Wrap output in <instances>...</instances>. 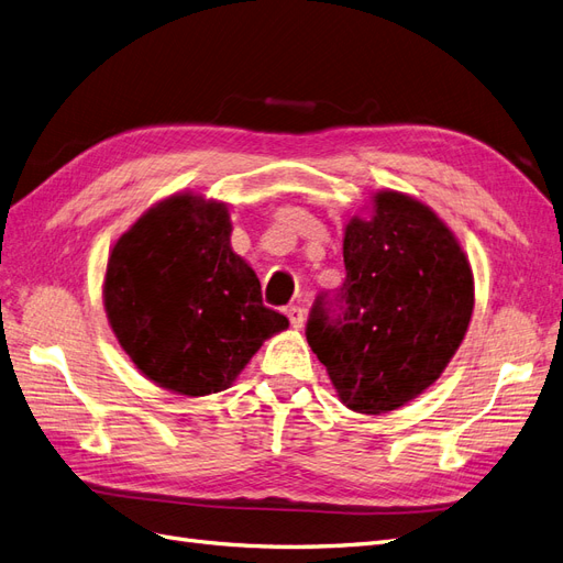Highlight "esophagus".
<instances>
[{"label":"esophagus","mask_w":563,"mask_h":563,"mask_svg":"<svg viewBox=\"0 0 563 563\" xmlns=\"http://www.w3.org/2000/svg\"><path fill=\"white\" fill-rule=\"evenodd\" d=\"M286 317H288V321H291L294 329H302L305 327V312H302L300 305H288Z\"/></svg>","instance_id":"34e87169"}]
</instances>
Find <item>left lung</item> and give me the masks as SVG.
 I'll return each instance as SVG.
<instances>
[{
	"mask_svg": "<svg viewBox=\"0 0 563 563\" xmlns=\"http://www.w3.org/2000/svg\"><path fill=\"white\" fill-rule=\"evenodd\" d=\"M343 258L345 282L317 296L305 335L340 401L380 416L422 395L463 343L472 269L439 216L395 190L350 220Z\"/></svg>",
	"mask_w": 563,
	"mask_h": 563,
	"instance_id": "left-lung-1",
	"label": "left lung"
}]
</instances>
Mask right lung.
<instances>
[{"instance_id": "add662e5", "label": "right lung", "mask_w": 563, "mask_h": 563, "mask_svg": "<svg viewBox=\"0 0 563 563\" xmlns=\"http://www.w3.org/2000/svg\"><path fill=\"white\" fill-rule=\"evenodd\" d=\"M230 234L225 203L174 195L135 220L108 261L103 300L119 345L145 378L185 397L230 387L288 327L263 305Z\"/></svg>"}]
</instances>
